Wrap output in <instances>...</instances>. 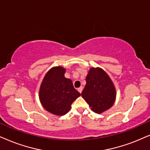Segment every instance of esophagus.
<instances>
[{
  "label": "esophagus",
  "instance_id": "obj_1",
  "mask_svg": "<svg viewBox=\"0 0 150 150\" xmlns=\"http://www.w3.org/2000/svg\"><path fill=\"white\" fill-rule=\"evenodd\" d=\"M82 91H83V88L81 87V86L79 87V88H78V91H79L80 93H81V92H82Z\"/></svg>",
  "mask_w": 150,
  "mask_h": 150
}]
</instances>
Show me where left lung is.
I'll return each mask as SVG.
<instances>
[{"label":"left lung","instance_id":"obj_1","mask_svg":"<svg viewBox=\"0 0 150 150\" xmlns=\"http://www.w3.org/2000/svg\"><path fill=\"white\" fill-rule=\"evenodd\" d=\"M81 97L96 113L107 110L114 104L116 91L107 73L99 68H91L86 78Z\"/></svg>","mask_w":150,"mask_h":150}]
</instances>
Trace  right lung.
<instances>
[{
	"label": "right lung",
	"mask_w": 150,
	"mask_h": 150,
	"mask_svg": "<svg viewBox=\"0 0 150 150\" xmlns=\"http://www.w3.org/2000/svg\"><path fill=\"white\" fill-rule=\"evenodd\" d=\"M65 69L61 67L50 69L44 77L40 88V100L46 110L55 115H64L72 103L80 96L70 79L64 77Z\"/></svg>",
	"instance_id": "add662e5"
}]
</instances>
